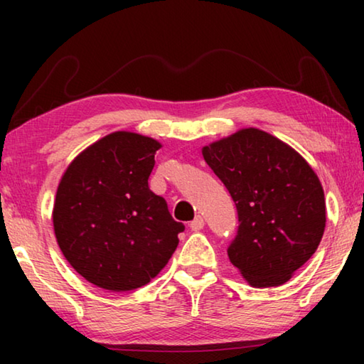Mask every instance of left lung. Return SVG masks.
Instances as JSON below:
<instances>
[{"label": "left lung", "instance_id": "1", "mask_svg": "<svg viewBox=\"0 0 364 364\" xmlns=\"http://www.w3.org/2000/svg\"><path fill=\"white\" fill-rule=\"evenodd\" d=\"M159 149L156 139L117 132L65 170L54 232L65 260L91 284L114 292L146 286L176 250L184 225L147 183Z\"/></svg>", "mask_w": 364, "mask_h": 364}]
</instances>
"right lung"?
Here are the masks:
<instances>
[{
	"instance_id": "1",
	"label": "right lung",
	"mask_w": 364,
	"mask_h": 364,
	"mask_svg": "<svg viewBox=\"0 0 364 364\" xmlns=\"http://www.w3.org/2000/svg\"><path fill=\"white\" fill-rule=\"evenodd\" d=\"M202 154L236 205L231 263L250 286L284 284L321 242L326 202L316 173L292 147L257 128Z\"/></svg>"
}]
</instances>
